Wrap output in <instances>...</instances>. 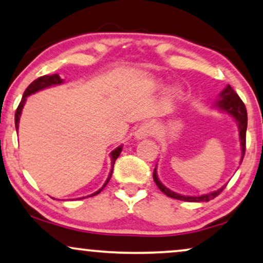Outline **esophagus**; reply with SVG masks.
<instances>
[{
  "mask_svg": "<svg viewBox=\"0 0 263 263\" xmlns=\"http://www.w3.org/2000/svg\"><path fill=\"white\" fill-rule=\"evenodd\" d=\"M155 132H156L155 125L151 123H144L140 125L138 132H136V138L138 139L147 138V136H151L155 134Z\"/></svg>",
  "mask_w": 263,
  "mask_h": 263,
  "instance_id": "34e87169",
  "label": "esophagus"
}]
</instances>
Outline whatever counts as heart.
Segmentation results:
<instances>
[{
  "label": "heart",
  "mask_w": 263,
  "mask_h": 263,
  "mask_svg": "<svg viewBox=\"0 0 263 263\" xmlns=\"http://www.w3.org/2000/svg\"><path fill=\"white\" fill-rule=\"evenodd\" d=\"M180 95H181V89H180V88H177V87L172 88V89L168 91V102H169V104H173L174 101L177 100Z\"/></svg>",
  "instance_id": "b5f03b06"
}]
</instances>
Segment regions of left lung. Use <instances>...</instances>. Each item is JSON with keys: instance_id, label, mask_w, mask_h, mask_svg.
I'll return each mask as SVG.
<instances>
[{"instance_id": "obj_1", "label": "left lung", "mask_w": 263, "mask_h": 263, "mask_svg": "<svg viewBox=\"0 0 263 263\" xmlns=\"http://www.w3.org/2000/svg\"><path fill=\"white\" fill-rule=\"evenodd\" d=\"M216 106L221 108V110L226 111L227 114L233 116L234 119L237 121L238 127H239V138H240V145H241V159L240 162L243 161L244 153H245V142H247V127H248V114L247 108H245L244 102L241 101L236 91L233 90V88L231 86H227L224 89L221 91L219 101L216 102ZM153 180H155L156 185L158 186V189L162 191L163 193L166 194V196L170 197V198L179 199V200H185V202H209V200L214 199L215 197H217L219 194L222 192L224 186L221 187L220 190L214 191V192L203 194V196L199 197H191V196H181V194L173 192L169 189L163 185V183L159 181L158 176H157V168L153 170Z\"/></svg>"}]
</instances>
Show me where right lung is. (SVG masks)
I'll list each match as a JSON object with an SVG mask.
<instances>
[{
  "label": "right lung",
  "instance_id": "1",
  "mask_svg": "<svg viewBox=\"0 0 263 263\" xmlns=\"http://www.w3.org/2000/svg\"><path fill=\"white\" fill-rule=\"evenodd\" d=\"M61 83H63V80H61V78L59 77V74H58V73L50 74V76H47V74H46V76H42V77L37 78V80L33 81L32 83L30 84V86L26 88V90L24 91V95H23V98H22V101H20L19 106H18V108H16V111H15V117H14V119H15V128H16V130H18L20 115H22V110H23V107H24V104H25V101H26V98L29 97V95L36 93V91H39V90H41V89H44V88H48V87H50V86H57V84H61ZM121 152H122V146H119V147H117V148L114 149V151L111 152L112 169H111V172H110V175H108V177H107L106 182L104 183V186H102L100 190L97 191V192H94L93 194H90V196H88V197L97 196V194L100 193L101 191L104 190V187L107 185L108 181H110V179H111L112 172H114V164H115L116 159L118 158V156L121 155ZM83 198H84V197H83Z\"/></svg>",
  "mask_w": 263,
  "mask_h": 263
}]
</instances>
